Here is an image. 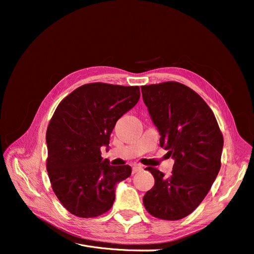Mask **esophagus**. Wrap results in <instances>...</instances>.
Returning a JSON list of instances; mask_svg holds the SVG:
<instances>
[{
  "instance_id": "obj_1",
  "label": "esophagus",
  "mask_w": 254,
  "mask_h": 254,
  "mask_svg": "<svg viewBox=\"0 0 254 254\" xmlns=\"http://www.w3.org/2000/svg\"><path fill=\"white\" fill-rule=\"evenodd\" d=\"M143 171V167L140 165H135L132 167V174H136V173H140Z\"/></svg>"
}]
</instances>
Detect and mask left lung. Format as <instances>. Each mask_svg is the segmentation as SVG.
<instances>
[{"instance_id":"left-lung-1","label":"left lung","mask_w":254,"mask_h":254,"mask_svg":"<svg viewBox=\"0 0 254 254\" xmlns=\"http://www.w3.org/2000/svg\"><path fill=\"white\" fill-rule=\"evenodd\" d=\"M143 101L160 132V146L175 160L165 176L147 167L155 186L143 197L153 217H187L209 193L221 166L224 136L216 118L202 97L186 84L165 81L142 86Z\"/></svg>"}]
</instances>
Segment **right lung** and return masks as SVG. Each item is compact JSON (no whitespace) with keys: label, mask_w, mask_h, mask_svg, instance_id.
<instances>
[{"label":"right lung","mask_w":254,"mask_h":254,"mask_svg":"<svg viewBox=\"0 0 254 254\" xmlns=\"http://www.w3.org/2000/svg\"><path fill=\"white\" fill-rule=\"evenodd\" d=\"M140 99V88L92 82L60 102L47 130V170L54 193L65 209L81 218L111 209L115 186L131 175L129 165L112 166L101 147L123 114Z\"/></svg>","instance_id":"add662e5"}]
</instances>
